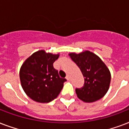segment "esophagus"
<instances>
[{"label": "esophagus", "mask_w": 129, "mask_h": 129, "mask_svg": "<svg viewBox=\"0 0 129 129\" xmlns=\"http://www.w3.org/2000/svg\"><path fill=\"white\" fill-rule=\"evenodd\" d=\"M66 79L68 80H70V77L69 76H66Z\"/></svg>", "instance_id": "1"}]
</instances>
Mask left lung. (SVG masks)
<instances>
[{"instance_id":"8db88e82","label":"left lung","mask_w":129,"mask_h":129,"mask_svg":"<svg viewBox=\"0 0 129 129\" xmlns=\"http://www.w3.org/2000/svg\"><path fill=\"white\" fill-rule=\"evenodd\" d=\"M69 55L80 69L84 78V86L76 89L77 96L85 102L100 100L109 89L111 80L109 69L97 55L90 51L78 54L70 53Z\"/></svg>"}]
</instances>
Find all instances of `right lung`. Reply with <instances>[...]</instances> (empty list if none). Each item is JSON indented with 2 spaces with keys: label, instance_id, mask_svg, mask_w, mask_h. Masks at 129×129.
<instances>
[{
  "label": "right lung",
  "instance_id": "obj_1",
  "mask_svg": "<svg viewBox=\"0 0 129 129\" xmlns=\"http://www.w3.org/2000/svg\"><path fill=\"white\" fill-rule=\"evenodd\" d=\"M59 54L39 50L24 61L19 72L21 86L29 98L35 102L47 103L56 98L66 79L61 78L53 68Z\"/></svg>",
  "mask_w": 129,
  "mask_h": 129
}]
</instances>
